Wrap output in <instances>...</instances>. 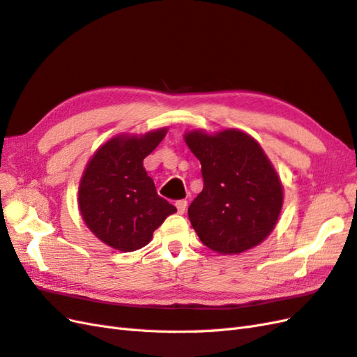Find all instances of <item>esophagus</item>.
<instances>
[{"instance_id": "1", "label": "esophagus", "mask_w": 357, "mask_h": 357, "mask_svg": "<svg viewBox=\"0 0 357 357\" xmlns=\"http://www.w3.org/2000/svg\"><path fill=\"white\" fill-rule=\"evenodd\" d=\"M175 205H176V208H178V213H179V214H184V213H185V209H187V200H185V199L178 200V202H176Z\"/></svg>"}]
</instances>
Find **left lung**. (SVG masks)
<instances>
[{
	"instance_id": "obj_1",
	"label": "left lung",
	"mask_w": 357,
	"mask_h": 357,
	"mask_svg": "<svg viewBox=\"0 0 357 357\" xmlns=\"http://www.w3.org/2000/svg\"><path fill=\"white\" fill-rule=\"evenodd\" d=\"M184 140L202 164L204 190L188 206L191 226L208 249L238 255L273 232L283 205V185L271 161L241 130L187 131Z\"/></svg>"
}]
</instances>
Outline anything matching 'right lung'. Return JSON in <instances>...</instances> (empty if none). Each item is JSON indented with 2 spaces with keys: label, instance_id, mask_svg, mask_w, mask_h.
<instances>
[{
  "label": "right lung",
  "instance_id": "obj_1",
  "mask_svg": "<svg viewBox=\"0 0 357 357\" xmlns=\"http://www.w3.org/2000/svg\"><path fill=\"white\" fill-rule=\"evenodd\" d=\"M167 128L142 135L117 134L99 146L78 185V208L86 226L121 252L144 248L176 208L157 195L143 160L166 137Z\"/></svg>",
  "mask_w": 357,
  "mask_h": 357
}]
</instances>
